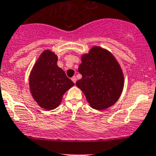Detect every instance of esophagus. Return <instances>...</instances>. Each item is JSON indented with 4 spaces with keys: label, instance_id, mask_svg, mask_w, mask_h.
I'll list each match as a JSON object with an SVG mask.
<instances>
[{
    "label": "esophagus",
    "instance_id": "obj_1",
    "mask_svg": "<svg viewBox=\"0 0 156 156\" xmlns=\"http://www.w3.org/2000/svg\"><path fill=\"white\" fill-rule=\"evenodd\" d=\"M72 81H73V82L75 83H75H76V81H77L76 77H75V76H73V77H72Z\"/></svg>",
    "mask_w": 156,
    "mask_h": 156
}]
</instances>
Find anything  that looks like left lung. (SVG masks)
Instances as JSON below:
<instances>
[{"label": "left lung", "mask_w": 156, "mask_h": 156, "mask_svg": "<svg viewBox=\"0 0 156 156\" xmlns=\"http://www.w3.org/2000/svg\"><path fill=\"white\" fill-rule=\"evenodd\" d=\"M78 72L82 78L76 86L82 90L90 106L97 110L114 105L124 87V75L119 62L106 49L93 47L81 56Z\"/></svg>", "instance_id": "1"}]
</instances>
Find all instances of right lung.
<instances>
[{"instance_id":"obj_1","label":"right lung","mask_w":156,"mask_h":156,"mask_svg":"<svg viewBox=\"0 0 156 156\" xmlns=\"http://www.w3.org/2000/svg\"><path fill=\"white\" fill-rule=\"evenodd\" d=\"M58 57L53 52L44 50L40 55L29 75L31 96L39 106L46 110L59 106L63 94L74 83L57 66Z\"/></svg>"}]
</instances>
